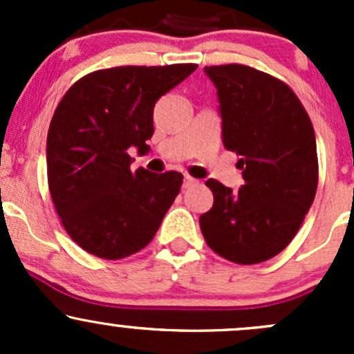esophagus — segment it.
<instances>
[{
	"label": "esophagus",
	"instance_id": "obj_1",
	"mask_svg": "<svg viewBox=\"0 0 354 354\" xmlns=\"http://www.w3.org/2000/svg\"><path fill=\"white\" fill-rule=\"evenodd\" d=\"M197 183H198V180H195V178H192V176H188V174H185L183 188H190V187H194V185H197Z\"/></svg>",
	"mask_w": 354,
	"mask_h": 354
}]
</instances>
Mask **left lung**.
I'll return each instance as SVG.
<instances>
[{
  "label": "left lung",
  "mask_w": 354,
  "mask_h": 354,
  "mask_svg": "<svg viewBox=\"0 0 354 354\" xmlns=\"http://www.w3.org/2000/svg\"><path fill=\"white\" fill-rule=\"evenodd\" d=\"M203 71L217 88L223 144L240 156L245 185L233 192L207 180L214 205L200 216V230L231 262H266L295 238L315 198V131L295 92L277 78L245 65Z\"/></svg>",
  "instance_id": "obj_1"
}]
</instances>
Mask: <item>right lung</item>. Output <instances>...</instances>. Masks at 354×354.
Here are the masks:
<instances>
[{"label": "right lung", "instance_id": "add662e5", "mask_svg": "<svg viewBox=\"0 0 354 354\" xmlns=\"http://www.w3.org/2000/svg\"><path fill=\"white\" fill-rule=\"evenodd\" d=\"M197 65L118 66L71 85L48 131V183L71 240L108 260L147 246L180 194L183 174L151 173L130 149L149 152L154 106Z\"/></svg>", "mask_w": 354, "mask_h": 354}]
</instances>
